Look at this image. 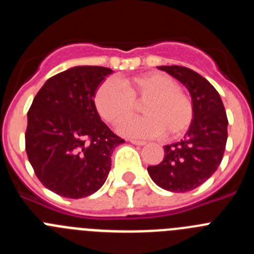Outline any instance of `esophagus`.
Returning <instances> with one entry per match:
<instances>
[{
	"label": "esophagus",
	"mask_w": 254,
	"mask_h": 254,
	"mask_svg": "<svg viewBox=\"0 0 254 254\" xmlns=\"http://www.w3.org/2000/svg\"><path fill=\"white\" fill-rule=\"evenodd\" d=\"M129 142L133 143V145H137V146H143V145H146L145 141H137V140H129Z\"/></svg>",
	"instance_id": "1"
}]
</instances>
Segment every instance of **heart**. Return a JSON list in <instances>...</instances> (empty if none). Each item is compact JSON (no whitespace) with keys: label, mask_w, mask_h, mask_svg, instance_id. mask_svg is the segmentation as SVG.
<instances>
[{"label":"heart","mask_w":254,"mask_h":254,"mask_svg":"<svg viewBox=\"0 0 254 254\" xmlns=\"http://www.w3.org/2000/svg\"><path fill=\"white\" fill-rule=\"evenodd\" d=\"M96 112L109 125L129 120L142 104V118L125 123L121 132L131 137H164L174 140L186 133L193 122V102L179 89L172 76L149 72L123 80H105L94 94Z\"/></svg>","instance_id":"1"}]
</instances>
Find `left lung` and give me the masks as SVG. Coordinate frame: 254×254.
Returning a JSON list of instances; mask_svg holds the SVG:
<instances>
[{"label":"left lung","instance_id":"8db88e82","mask_svg":"<svg viewBox=\"0 0 254 254\" xmlns=\"http://www.w3.org/2000/svg\"><path fill=\"white\" fill-rule=\"evenodd\" d=\"M185 85L193 102L194 117L179 142L164 146V159L147 167L152 181L170 192H188L205 183L223 160L228 140V117L212 85L193 69L159 66Z\"/></svg>","mask_w":254,"mask_h":254}]
</instances>
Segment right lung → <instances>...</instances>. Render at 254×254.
<instances>
[{"instance_id":"1","label":"right lung","mask_w":254,"mask_h":254,"mask_svg":"<svg viewBox=\"0 0 254 254\" xmlns=\"http://www.w3.org/2000/svg\"><path fill=\"white\" fill-rule=\"evenodd\" d=\"M113 72L77 66L52 76L28 112L25 150L42 185L67 198L93 194L107 181L112 154L125 142L100 120L94 94Z\"/></svg>"}]
</instances>
